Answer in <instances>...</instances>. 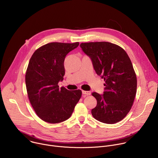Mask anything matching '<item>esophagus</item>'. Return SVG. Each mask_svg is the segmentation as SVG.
<instances>
[{
  "label": "esophagus",
  "mask_w": 158,
  "mask_h": 158,
  "mask_svg": "<svg viewBox=\"0 0 158 158\" xmlns=\"http://www.w3.org/2000/svg\"><path fill=\"white\" fill-rule=\"evenodd\" d=\"M82 93L83 94H85L86 96H89L91 94V92L90 91H82Z\"/></svg>",
  "instance_id": "34e87169"
}]
</instances>
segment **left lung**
<instances>
[{
	"label": "left lung",
	"mask_w": 158,
	"mask_h": 158,
	"mask_svg": "<svg viewBox=\"0 0 158 158\" xmlns=\"http://www.w3.org/2000/svg\"><path fill=\"white\" fill-rule=\"evenodd\" d=\"M80 46L91 59L97 74L105 81L103 94L92 93L97 100L93 116L106 124L121 121L131 110L137 89L136 76L128 55L107 42L81 43Z\"/></svg>",
	"instance_id": "left-lung-1"
}]
</instances>
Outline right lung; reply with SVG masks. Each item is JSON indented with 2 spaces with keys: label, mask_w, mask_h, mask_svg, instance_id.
Returning a JSON list of instances; mask_svg holds the SVG:
<instances>
[{
  "label": "right lung",
  "mask_w": 158,
  "mask_h": 158,
  "mask_svg": "<svg viewBox=\"0 0 158 158\" xmlns=\"http://www.w3.org/2000/svg\"><path fill=\"white\" fill-rule=\"evenodd\" d=\"M79 44L51 42L37 49L29 60L26 74L28 97L45 122L55 124L68 119L81 97L79 89L69 91L58 85L65 74V57Z\"/></svg>",
  "instance_id": "1"
}]
</instances>
